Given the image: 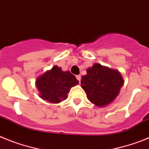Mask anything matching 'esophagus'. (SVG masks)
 Masks as SVG:
<instances>
[{
    "label": "esophagus",
    "mask_w": 149,
    "mask_h": 149,
    "mask_svg": "<svg viewBox=\"0 0 149 149\" xmlns=\"http://www.w3.org/2000/svg\"><path fill=\"white\" fill-rule=\"evenodd\" d=\"M76 78L77 79V80H78L79 81H81V76L80 75V74H78V75H77L76 76Z\"/></svg>",
    "instance_id": "34e87169"
}]
</instances>
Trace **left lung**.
Returning a JSON list of instances; mask_svg holds the SVG:
<instances>
[{
  "instance_id": "left-lung-1",
  "label": "left lung",
  "mask_w": 149,
  "mask_h": 149,
  "mask_svg": "<svg viewBox=\"0 0 149 149\" xmlns=\"http://www.w3.org/2000/svg\"><path fill=\"white\" fill-rule=\"evenodd\" d=\"M81 87L91 103L98 107L111 104L119 95L124 79L118 70L94 63L82 76Z\"/></svg>"
}]
</instances>
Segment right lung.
Returning a JSON list of instances; mask_svg holds the SVG:
<instances>
[{"mask_svg":"<svg viewBox=\"0 0 149 149\" xmlns=\"http://www.w3.org/2000/svg\"><path fill=\"white\" fill-rule=\"evenodd\" d=\"M78 84L75 76L69 71L63 72L57 65L47 70L36 80L39 97L54 104L60 103L66 99L71 88Z\"/></svg>","mask_w":149,"mask_h":149,"instance_id":"right-lung-1","label":"right lung"}]
</instances>
